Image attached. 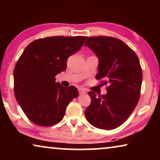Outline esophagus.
<instances>
[{
    "mask_svg": "<svg viewBox=\"0 0 160 160\" xmlns=\"http://www.w3.org/2000/svg\"><path fill=\"white\" fill-rule=\"evenodd\" d=\"M78 92H79L80 95H84V94H86L87 92L83 88H79L78 89Z\"/></svg>",
    "mask_w": 160,
    "mask_h": 160,
    "instance_id": "34e87169",
    "label": "esophagus"
}]
</instances>
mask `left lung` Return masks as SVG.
Here are the masks:
<instances>
[{
    "mask_svg": "<svg viewBox=\"0 0 160 160\" xmlns=\"http://www.w3.org/2000/svg\"><path fill=\"white\" fill-rule=\"evenodd\" d=\"M84 46L99 60L96 78L108 84L106 95L89 92L92 101L85 117L95 128L113 130L128 119L139 100L143 74L138 58L123 41L112 37H89Z\"/></svg>",
    "mask_w": 160,
    "mask_h": 160,
    "instance_id": "obj_1",
    "label": "left lung"
}]
</instances>
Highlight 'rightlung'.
I'll return each mask as SVG.
<instances>
[{"label":"right lung","instance_id":"right-lung-1","mask_svg":"<svg viewBox=\"0 0 160 160\" xmlns=\"http://www.w3.org/2000/svg\"><path fill=\"white\" fill-rule=\"evenodd\" d=\"M87 36H52L32 41L25 48L14 70V94L27 117L39 126L58 124L68 105L78 95L75 87H65L55 76L67 67Z\"/></svg>","mask_w":160,"mask_h":160}]
</instances>
